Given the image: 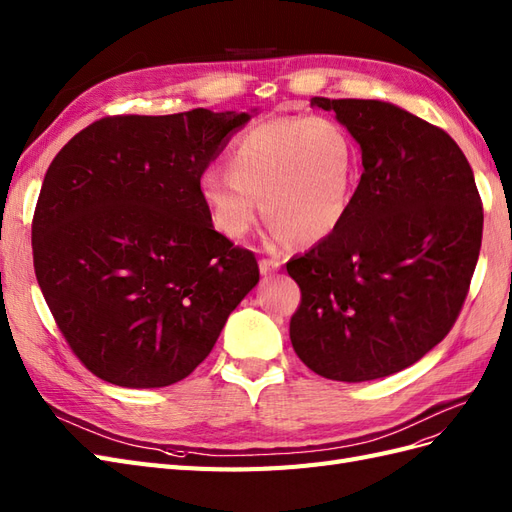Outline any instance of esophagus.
I'll return each mask as SVG.
<instances>
[{"instance_id":"obj_1","label":"esophagus","mask_w":512,"mask_h":512,"mask_svg":"<svg viewBox=\"0 0 512 512\" xmlns=\"http://www.w3.org/2000/svg\"><path fill=\"white\" fill-rule=\"evenodd\" d=\"M258 265H260L262 275H269V273L278 271L282 267V260H278V258H260Z\"/></svg>"}]
</instances>
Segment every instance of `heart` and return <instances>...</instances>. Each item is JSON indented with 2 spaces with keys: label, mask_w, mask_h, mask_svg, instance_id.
I'll return each instance as SVG.
<instances>
[{
  "label": "heart",
  "mask_w": 512,
  "mask_h": 512,
  "mask_svg": "<svg viewBox=\"0 0 512 512\" xmlns=\"http://www.w3.org/2000/svg\"><path fill=\"white\" fill-rule=\"evenodd\" d=\"M357 165L355 140L336 118H267L234 137L228 170L202 174L200 198L230 239L247 237L265 209L278 237L316 243L347 217Z\"/></svg>",
  "instance_id": "b5f03b06"
}]
</instances>
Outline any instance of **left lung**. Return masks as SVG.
<instances>
[{"label":"left lung","mask_w":512,"mask_h":512,"mask_svg":"<svg viewBox=\"0 0 512 512\" xmlns=\"http://www.w3.org/2000/svg\"><path fill=\"white\" fill-rule=\"evenodd\" d=\"M362 148L344 222L286 262L301 301L290 342L316 375H394L448 336L482 243V202L457 142L383 101L323 99Z\"/></svg>","instance_id":"left-lung-1"}]
</instances>
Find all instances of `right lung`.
<instances>
[{
	"instance_id": "obj_1",
	"label": "right lung",
	"mask_w": 512,
	"mask_h": 512,
	"mask_svg": "<svg viewBox=\"0 0 512 512\" xmlns=\"http://www.w3.org/2000/svg\"><path fill=\"white\" fill-rule=\"evenodd\" d=\"M250 114L107 116L45 174L34 271L55 325L92 375L165 388L211 353L258 284L254 252L211 224L200 178Z\"/></svg>"
}]
</instances>
